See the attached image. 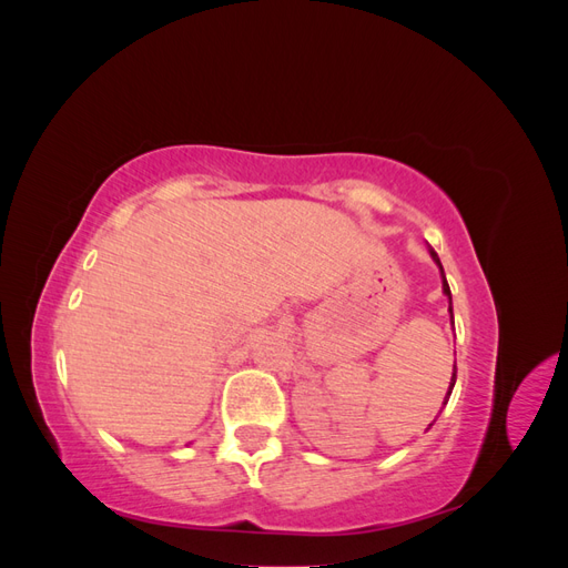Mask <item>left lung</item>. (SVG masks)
Instances as JSON below:
<instances>
[{"label":"left lung","mask_w":568,"mask_h":568,"mask_svg":"<svg viewBox=\"0 0 568 568\" xmlns=\"http://www.w3.org/2000/svg\"><path fill=\"white\" fill-rule=\"evenodd\" d=\"M432 257L436 261V265L440 267V277H443V294L450 298V313H453V296H450V286H448V280H445V274H443V265H440V261H438V255H436V251H432ZM455 376H457V372L453 374V384H450V390H448V398H450V393H453V386H455ZM448 398H445V403H448Z\"/></svg>","instance_id":"left-lung-1"}]
</instances>
